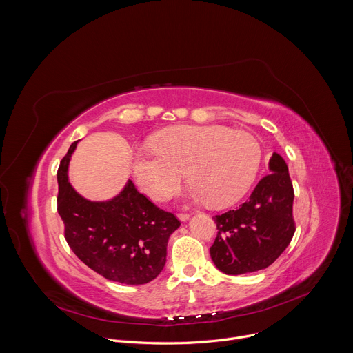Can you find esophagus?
I'll return each instance as SVG.
<instances>
[{
    "mask_svg": "<svg viewBox=\"0 0 353 353\" xmlns=\"http://www.w3.org/2000/svg\"><path fill=\"white\" fill-rule=\"evenodd\" d=\"M177 216H179V219H180L181 222H185V221H188L190 214H187V212H180V214H177Z\"/></svg>",
    "mask_w": 353,
    "mask_h": 353,
    "instance_id": "1",
    "label": "esophagus"
}]
</instances>
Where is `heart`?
Here are the masks:
<instances>
[{"label":"heart","mask_w":353,"mask_h":353,"mask_svg":"<svg viewBox=\"0 0 353 353\" xmlns=\"http://www.w3.org/2000/svg\"><path fill=\"white\" fill-rule=\"evenodd\" d=\"M152 149H138L132 173L138 187L154 199L166 198L185 170L190 195L211 207L237 201L253 183L261 159L259 141L222 125H179L150 139Z\"/></svg>","instance_id":"b5f03b06"}]
</instances>
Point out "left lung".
Returning a JSON list of instances; mask_svg holds the SVG:
<instances>
[{"label": "left lung", "mask_w": 353, "mask_h": 353, "mask_svg": "<svg viewBox=\"0 0 353 353\" xmlns=\"http://www.w3.org/2000/svg\"><path fill=\"white\" fill-rule=\"evenodd\" d=\"M293 198L288 166L281 155L272 154L270 174L245 203L214 216L218 234L210 253L216 268L226 275H241L270 267L294 234Z\"/></svg>", "instance_id": "left-lung-1"}]
</instances>
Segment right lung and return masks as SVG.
Segmentation results:
<instances>
[{"label": "right lung", "instance_id": "1", "mask_svg": "<svg viewBox=\"0 0 353 353\" xmlns=\"http://www.w3.org/2000/svg\"><path fill=\"white\" fill-rule=\"evenodd\" d=\"M72 142L57 172V211L74 254L109 281L143 285L163 270L168 240L180 226L172 212L157 207L128 180L110 201L94 203L79 195L68 181Z\"/></svg>", "mask_w": 353, "mask_h": 353}]
</instances>
